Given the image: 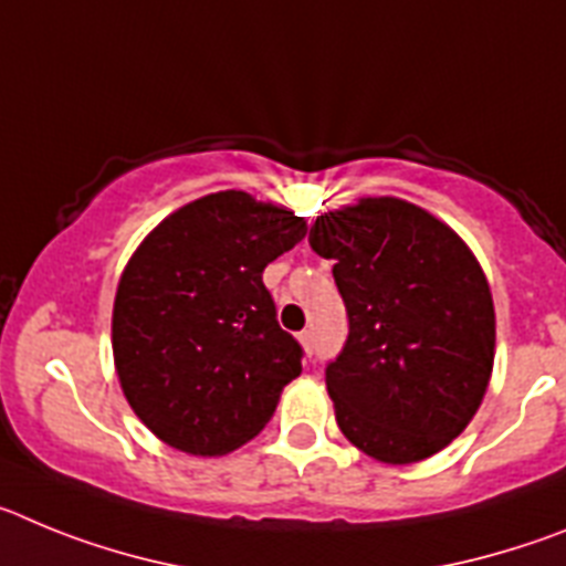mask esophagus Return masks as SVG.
I'll list each match as a JSON object with an SVG mask.
<instances>
[{"instance_id":"34e87169","label":"esophagus","mask_w":566,"mask_h":566,"mask_svg":"<svg viewBox=\"0 0 566 566\" xmlns=\"http://www.w3.org/2000/svg\"><path fill=\"white\" fill-rule=\"evenodd\" d=\"M300 343H303V348H306V352H312L314 348V337H312V332H300Z\"/></svg>"}]
</instances>
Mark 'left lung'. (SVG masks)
I'll return each mask as SVG.
<instances>
[{"instance_id": "8db88e82", "label": "left lung", "mask_w": 566, "mask_h": 566, "mask_svg": "<svg viewBox=\"0 0 566 566\" xmlns=\"http://www.w3.org/2000/svg\"><path fill=\"white\" fill-rule=\"evenodd\" d=\"M348 312L326 365L339 431L368 457L411 464L468 428L493 371L496 314L482 266L431 212L365 198L308 232Z\"/></svg>"}]
</instances>
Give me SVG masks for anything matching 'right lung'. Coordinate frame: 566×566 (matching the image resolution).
I'll use <instances>...</instances> for the list:
<instances>
[{
  "label": "right lung",
  "mask_w": 566,
  "mask_h": 566,
  "mask_svg": "<svg viewBox=\"0 0 566 566\" xmlns=\"http://www.w3.org/2000/svg\"><path fill=\"white\" fill-rule=\"evenodd\" d=\"M306 221L227 189L164 218L135 249L113 306V357L135 417L192 457L263 431L303 348L277 323L263 269Z\"/></svg>",
  "instance_id": "1"
}]
</instances>
